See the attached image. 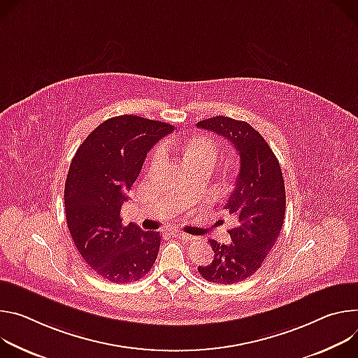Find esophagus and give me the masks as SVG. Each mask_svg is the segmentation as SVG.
I'll return each mask as SVG.
<instances>
[{
	"instance_id": "1",
	"label": "esophagus",
	"mask_w": 358,
	"mask_h": 358,
	"mask_svg": "<svg viewBox=\"0 0 358 358\" xmlns=\"http://www.w3.org/2000/svg\"><path fill=\"white\" fill-rule=\"evenodd\" d=\"M176 237H179V239H182V241H193L194 237L193 236H190V234H187V233H183V231H179V230H173L172 231Z\"/></svg>"
}]
</instances>
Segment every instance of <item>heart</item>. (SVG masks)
<instances>
[{"label":"heart","mask_w":358,"mask_h":358,"mask_svg":"<svg viewBox=\"0 0 358 358\" xmlns=\"http://www.w3.org/2000/svg\"><path fill=\"white\" fill-rule=\"evenodd\" d=\"M194 156V157H206L210 159L212 162H215L216 159V146L206 139H201L194 143H192L186 152V157Z\"/></svg>","instance_id":"heart-1"}]
</instances>
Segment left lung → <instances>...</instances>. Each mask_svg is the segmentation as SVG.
I'll list each match as a JSON object with an SVG mask.
<instances>
[{"label":"left lung","instance_id":"1","mask_svg":"<svg viewBox=\"0 0 358 358\" xmlns=\"http://www.w3.org/2000/svg\"><path fill=\"white\" fill-rule=\"evenodd\" d=\"M196 127L224 136L241 159L239 176L224 205L237 220L229 230L231 242L209 241L215 257L197 270L210 283L243 282L262 267L283 226L286 190L280 164L264 138L248 122L219 115Z\"/></svg>","mask_w":358,"mask_h":358}]
</instances>
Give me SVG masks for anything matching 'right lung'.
I'll list each match as a JSON object with an SVG mask.
<instances>
[{
    "label": "right lung",
    "mask_w": 358,
    "mask_h": 358,
    "mask_svg": "<svg viewBox=\"0 0 358 358\" xmlns=\"http://www.w3.org/2000/svg\"><path fill=\"white\" fill-rule=\"evenodd\" d=\"M173 127L136 115L106 119L78 148L65 182L69 233L87 264L112 283L136 282L153 266L161 234L122 224L121 209L146 153Z\"/></svg>",
    "instance_id": "right-lung-1"
}]
</instances>
